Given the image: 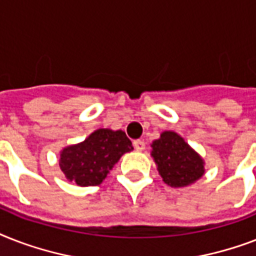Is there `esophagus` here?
Here are the masks:
<instances>
[{
    "mask_svg": "<svg viewBox=\"0 0 256 256\" xmlns=\"http://www.w3.org/2000/svg\"><path fill=\"white\" fill-rule=\"evenodd\" d=\"M132 146H134V148L138 150V152H142V150H144V148H146V144H144V140H136L132 142Z\"/></svg>",
    "mask_w": 256,
    "mask_h": 256,
    "instance_id": "obj_1",
    "label": "esophagus"
}]
</instances>
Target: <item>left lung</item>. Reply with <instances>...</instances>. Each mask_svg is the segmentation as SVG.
Returning <instances> with one entry per match:
<instances>
[{
  "instance_id": "left-lung-1",
  "label": "left lung",
  "mask_w": 256,
  "mask_h": 256,
  "mask_svg": "<svg viewBox=\"0 0 256 256\" xmlns=\"http://www.w3.org/2000/svg\"><path fill=\"white\" fill-rule=\"evenodd\" d=\"M158 171L171 187L191 184L203 175L202 158L174 132H164L152 142V152Z\"/></svg>"
}]
</instances>
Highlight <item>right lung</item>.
<instances>
[{
    "label": "right lung",
    "instance_id": "obj_1",
    "mask_svg": "<svg viewBox=\"0 0 256 256\" xmlns=\"http://www.w3.org/2000/svg\"><path fill=\"white\" fill-rule=\"evenodd\" d=\"M132 150V140L122 130L100 128L82 144L64 148L60 166L66 178L80 186H96L120 156Z\"/></svg>",
    "mask_w": 256,
    "mask_h": 256
}]
</instances>
